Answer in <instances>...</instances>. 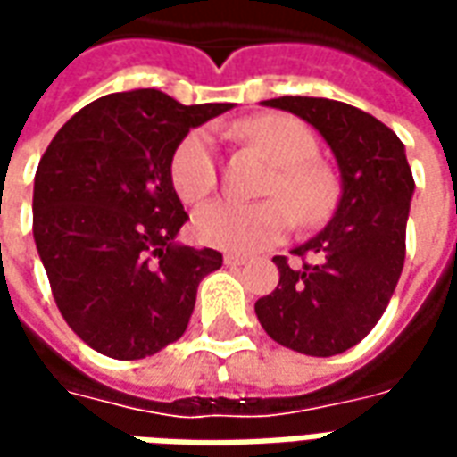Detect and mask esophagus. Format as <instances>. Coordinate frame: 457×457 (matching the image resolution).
<instances>
[{
  "label": "esophagus",
  "instance_id": "obj_1",
  "mask_svg": "<svg viewBox=\"0 0 457 457\" xmlns=\"http://www.w3.org/2000/svg\"><path fill=\"white\" fill-rule=\"evenodd\" d=\"M222 262H225L228 267H242V264H245V257H239V254H225Z\"/></svg>",
  "mask_w": 457,
  "mask_h": 457
}]
</instances>
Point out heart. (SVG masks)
I'll use <instances>...</instances> for the list:
<instances>
[{"mask_svg":"<svg viewBox=\"0 0 457 457\" xmlns=\"http://www.w3.org/2000/svg\"><path fill=\"white\" fill-rule=\"evenodd\" d=\"M235 131L277 166L264 190L271 200H218L205 205L193 222L203 245L249 254L287 237L296 220L306 228L328 220L337 203V180L316 161L318 137L306 121L291 114H262L239 121ZM169 173L173 190L188 205L218 188V151L205 127L179 141Z\"/></svg>","mask_w":457,"mask_h":457,"instance_id":"1","label":"heart"}]
</instances>
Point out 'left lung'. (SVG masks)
<instances>
[{
	"label": "left lung",
	"instance_id": "1",
	"mask_svg": "<svg viewBox=\"0 0 457 457\" xmlns=\"http://www.w3.org/2000/svg\"><path fill=\"white\" fill-rule=\"evenodd\" d=\"M267 107L313 124L333 149L343 195L333 220L288 257L278 287L254 303L262 328L288 350L330 357L360 343L389 306L406 257L413 176L402 139L353 104L277 97Z\"/></svg>",
	"mask_w": 457,
	"mask_h": 457
}]
</instances>
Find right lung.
Returning a JSON list of instances; mask_svg holds the SVG:
<instances>
[{"label": "right lung", "instance_id": "obj_1", "mask_svg": "<svg viewBox=\"0 0 457 457\" xmlns=\"http://www.w3.org/2000/svg\"><path fill=\"white\" fill-rule=\"evenodd\" d=\"M232 104H180L161 90L104 95L58 129L34 179V239L55 306L80 340L114 360L176 343L215 249L176 245L188 212L170 156L193 127Z\"/></svg>", "mask_w": 457, "mask_h": 457}]
</instances>
